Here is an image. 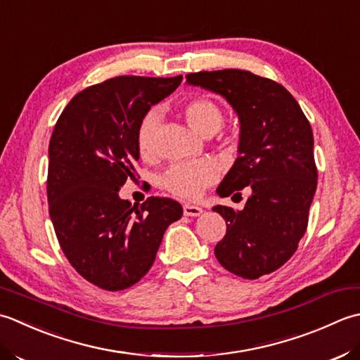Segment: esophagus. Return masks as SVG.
<instances>
[{
	"label": "esophagus",
	"mask_w": 360,
	"mask_h": 360,
	"mask_svg": "<svg viewBox=\"0 0 360 360\" xmlns=\"http://www.w3.org/2000/svg\"><path fill=\"white\" fill-rule=\"evenodd\" d=\"M202 212H203V210L200 207H197V205H191V203L183 205V214L185 216L195 217V216H200Z\"/></svg>",
	"instance_id": "34e87169"
}]
</instances>
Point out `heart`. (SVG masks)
Wrapping results in <instances>:
<instances>
[{"instance_id":"b5f03b06","label":"heart","mask_w":360,"mask_h":360,"mask_svg":"<svg viewBox=\"0 0 360 360\" xmlns=\"http://www.w3.org/2000/svg\"><path fill=\"white\" fill-rule=\"evenodd\" d=\"M183 115L189 126L203 136L214 135L224 122L222 110L214 101L205 96L188 99L183 105ZM158 127V115L149 113L138 129L136 146L139 155L144 160H153L157 157ZM217 166L208 160L197 161V163H179L167 169L163 177V186L183 199H197L202 191L217 179Z\"/></svg>"}]
</instances>
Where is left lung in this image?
<instances>
[{"label": "left lung", "instance_id": "left-lung-1", "mask_svg": "<svg viewBox=\"0 0 360 360\" xmlns=\"http://www.w3.org/2000/svg\"><path fill=\"white\" fill-rule=\"evenodd\" d=\"M186 84L222 96L239 120L238 158L216 193L252 189L244 210L212 208L226 222L216 258L247 280L272 274L295 253L317 189L311 124L283 85L250 71L191 72Z\"/></svg>", "mask_w": 360, "mask_h": 360}]
</instances>
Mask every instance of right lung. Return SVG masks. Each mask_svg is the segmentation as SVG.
<instances>
[{
    "label": "right lung",
    "instance_id": "add662e5",
    "mask_svg": "<svg viewBox=\"0 0 360 360\" xmlns=\"http://www.w3.org/2000/svg\"><path fill=\"white\" fill-rule=\"evenodd\" d=\"M181 79L120 76L88 86L65 107L51 136L48 203L58 244L79 275L104 290L141 280L166 229L183 214L165 197L141 207L120 197L135 177L144 116Z\"/></svg>",
    "mask_w": 360,
    "mask_h": 360
}]
</instances>
